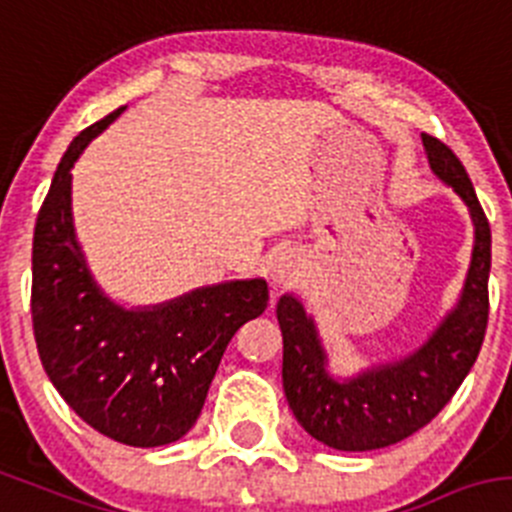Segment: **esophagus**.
Returning a JSON list of instances; mask_svg holds the SVG:
<instances>
[{"label":"esophagus","mask_w":512,"mask_h":512,"mask_svg":"<svg viewBox=\"0 0 512 512\" xmlns=\"http://www.w3.org/2000/svg\"><path fill=\"white\" fill-rule=\"evenodd\" d=\"M299 276H302V259L297 253L292 248L276 253L274 261H271V281L279 287H292L299 281Z\"/></svg>","instance_id":"obj_1"}]
</instances>
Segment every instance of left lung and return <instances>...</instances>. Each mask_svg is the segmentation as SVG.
<instances>
[{
  "label": "left lung",
  "instance_id": "obj_1",
  "mask_svg": "<svg viewBox=\"0 0 512 512\" xmlns=\"http://www.w3.org/2000/svg\"><path fill=\"white\" fill-rule=\"evenodd\" d=\"M421 142L431 172L464 200L475 225L462 297L434 335L406 358L337 381L327 373V353L302 302L284 294L276 304L284 337L281 381L289 409L307 434L340 452L391 447L424 429L462 386L485 340L490 314V223L457 154L429 134H421Z\"/></svg>",
  "mask_w": 512,
  "mask_h": 512
}]
</instances>
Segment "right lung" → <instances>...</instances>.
Listing matches in <instances>:
<instances>
[{
  "label": "right lung",
  "mask_w": 512,
  "mask_h": 512,
  "mask_svg": "<svg viewBox=\"0 0 512 512\" xmlns=\"http://www.w3.org/2000/svg\"><path fill=\"white\" fill-rule=\"evenodd\" d=\"M70 142L42 203L32 241V330L42 368L70 409L103 437L162 447L192 429L238 327L269 304L264 279L195 289L144 309L101 292L75 241L70 170L116 116Z\"/></svg>",
  "instance_id": "1"
}]
</instances>
